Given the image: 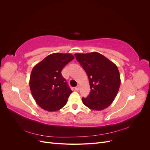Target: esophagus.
Here are the masks:
<instances>
[{
  "mask_svg": "<svg viewBox=\"0 0 150 150\" xmlns=\"http://www.w3.org/2000/svg\"><path fill=\"white\" fill-rule=\"evenodd\" d=\"M79 89H80V86H79V85H78V86H76V87L74 88V89H75L76 91H79Z\"/></svg>",
  "mask_w": 150,
  "mask_h": 150,
  "instance_id": "34e87169",
  "label": "esophagus"
}]
</instances>
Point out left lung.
Returning a JSON list of instances; mask_svg holds the SVG:
<instances>
[{"mask_svg": "<svg viewBox=\"0 0 150 150\" xmlns=\"http://www.w3.org/2000/svg\"><path fill=\"white\" fill-rule=\"evenodd\" d=\"M87 74L90 84L89 96L83 98L85 106L91 110L101 111L115 100L121 84L117 67L108 58L96 52L74 54Z\"/></svg>", "mask_w": 150, "mask_h": 150, "instance_id": "1", "label": "left lung"}]
</instances>
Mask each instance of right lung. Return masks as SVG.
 <instances>
[{"instance_id":"obj_1","label":"right lung","mask_w":150,"mask_h":150,"mask_svg":"<svg viewBox=\"0 0 150 150\" xmlns=\"http://www.w3.org/2000/svg\"><path fill=\"white\" fill-rule=\"evenodd\" d=\"M74 58L69 53H53L33 67L29 79L30 91L36 103L43 110L56 111L66 104L72 91L61 71Z\"/></svg>"}]
</instances>
